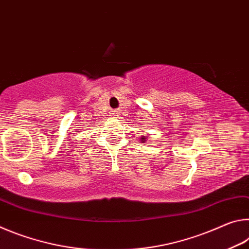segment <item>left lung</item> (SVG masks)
I'll use <instances>...</instances> for the list:
<instances>
[{"instance_id":"1","label":"left lung","mask_w":249,"mask_h":249,"mask_svg":"<svg viewBox=\"0 0 249 249\" xmlns=\"http://www.w3.org/2000/svg\"><path fill=\"white\" fill-rule=\"evenodd\" d=\"M147 138H148V137H146V136H142V138H141V142H144V144H146Z\"/></svg>"}]
</instances>
